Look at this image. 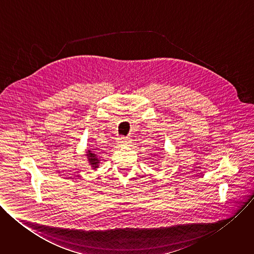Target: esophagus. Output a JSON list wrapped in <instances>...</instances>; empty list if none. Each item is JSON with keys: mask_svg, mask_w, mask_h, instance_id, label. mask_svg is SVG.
<instances>
[{"mask_svg": "<svg viewBox=\"0 0 254 254\" xmlns=\"http://www.w3.org/2000/svg\"><path fill=\"white\" fill-rule=\"evenodd\" d=\"M118 142H119L120 144H127L128 142H130V140H129V138H128V137L121 136V137H119V138H118Z\"/></svg>", "mask_w": 254, "mask_h": 254, "instance_id": "34e87169", "label": "esophagus"}]
</instances>
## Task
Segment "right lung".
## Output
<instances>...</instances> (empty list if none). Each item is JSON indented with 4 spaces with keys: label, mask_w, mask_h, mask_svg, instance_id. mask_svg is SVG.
Segmentation results:
<instances>
[{
    "label": "right lung",
    "mask_w": 254,
    "mask_h": 254,
    "mask_svg": "<svg viewBox=\"0 0 254 254\" xmlns=\"http://www.w3.org/2000/svg\"><path fill=\"white\" fill-rule=\"evenodd\" d=\"M85 156L87 158V161H88V164L89 166L91 167L92 170H96L97 168H99V164H100V158L97 156V153H96V150L95 149H90V150H87L85 152Z\"/></svg>",
    "instance_id": "add662e5"
}]
</instances>
